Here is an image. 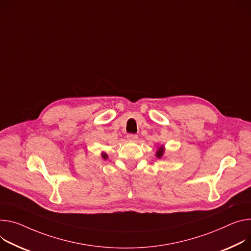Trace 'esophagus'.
I'll list each match as a JSON object with an SVG mask.
<instances>
[{"mask_svg": "<svg viewBox=\"0 0 251 251\" xmlns=\"http://www.w3.org/2000/svg\"><path fill=\"white\" fill-rule=\"evenodd\" d=\"M127 139L129 141H136L138 139V136L135 135V134H127Z\"/></svg>", "mask_w": 251, "mask_h": 251, "instance_id": "34e87169", "label": "esophagus"}]
</instances>
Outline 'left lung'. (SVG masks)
Here are the masks:
<instances>
[{"mask_svg": "<svg viewBox=\"0 0 251 251\" xmlns=\"http://www.w3.org/2000/svg\"><path fill=\"white\" fill-rule=\"evenodd\" d=\"M164 151H165V149H164L163 145L159 147V148L157 149V151H156V157H157V158H161V157L163 156V154H164Z\"/></svg>", "mask_w": 251, "mask_h": 251, "instance_id": "8db88e82", "label": "left lung"}]
</instances>
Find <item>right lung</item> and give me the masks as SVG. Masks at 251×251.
<instances>
[{
	"instance_id": "obj_1",
	"label": "right lung",
	"mask_w": 251,
	"mask_h": 251,
	"mask_svg": "<svg viewBox=\"0 0 251 251\" xmlns=\"http://www.w3.org/2000/svg\"><path fill=\"white\" fill-rule=\"evenodd\" d=\"M101 156H102V157H103V158H104V159H105V160H106V159H107V158H108V155H107V154H106V153H105V152H102V154H101Z\"/></svg>"
}]
</instances>
